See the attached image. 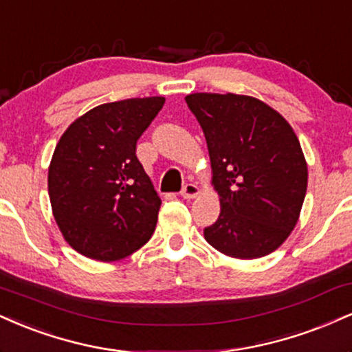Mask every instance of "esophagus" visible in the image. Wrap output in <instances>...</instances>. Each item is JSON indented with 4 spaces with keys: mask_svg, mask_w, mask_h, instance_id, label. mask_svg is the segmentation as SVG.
<instances>
[{
    "mask_svg": "<svg viewBox=\"0 0 352 352\" xmlns=\"http://www.w3.org/2000/svg\"><path fill=\"white\" fill-rule=\"evenodd\" d=\"M199 194V188H197L196 184H186L183 188V191H181V196L184 197V199H194V197Z\"/></svg>",
    "mask_w": 352,
    "mask_h": 352,
    "instance_id": "34e87169",
    "label": "esophagus"
}]
</instances>
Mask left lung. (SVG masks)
<instances>
[{
  "mask_svg": "<svg viewBox=\"0 0 352 352\" xmlns=\"http://www.w3.org/2000/svg\"><path fill=\"white\" fill-rule=\"evenodd\" d=\"M186 103L208 142L221 214L204 239L227 257L260 258L298 222L308 166L290 123L250 95L191 94Z\"/></svg>",
  "mask_w": 352,
  "mask_h": 352,
  "instance_id": "left-lung-1",
  "label": "left lung"
}]
</instances>
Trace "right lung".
Listing matches in <instances>:
<instances>
[{
  "label": "right lung",
  "mask_w": 352,
  "mask_h": 352,
  "mask_svg": "<svg viewBox=\"0 0 352 352\" xmlns=\"http://www.w3.org/2000/svg\"><path fill=\"white\" fill-rule=\"evenodd\" d=\"M163 105L164 97L102 103L60 136L49 164V199L78 254L115 262L151 239L161 199L135 151Z\"/></svg>",
  "instance_id": "add662e5"
}]
</instances>
